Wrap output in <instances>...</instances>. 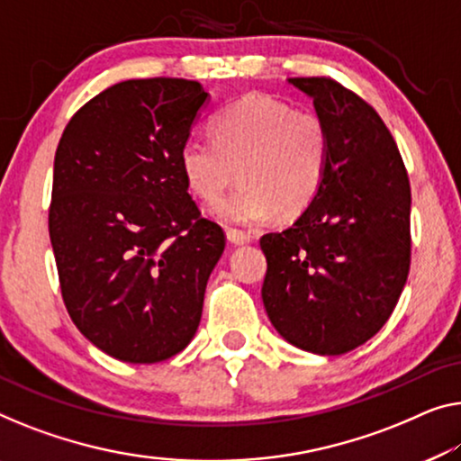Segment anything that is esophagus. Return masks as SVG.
<instances>
[{
  "instance_id": "esophagus-1",
  "label": "esophagus",
  "mask_w": 461,
  "mask_h": 461,
  "mask_svg": "<svg viewBox=\"0 0 461 461\" xmlns=\"http://www.w3.org/2000/svg\"><path fill=\"white\" fill-rule=\"evenodd\" d=\"M228 242L233 246H244L250 242V236L249 233L240 231V230H228Z\"/></svg>"
}]
</instances>
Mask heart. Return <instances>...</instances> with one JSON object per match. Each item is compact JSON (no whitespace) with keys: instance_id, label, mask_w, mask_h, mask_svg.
Wrapping results in <instances>:
<instances>
[{"instance_id":"1","label":"heart","mask_w":461,"mask_h":461,"mask_svg":"<svg viewBox=\"0 0 461 461\" xmlns=\"http://www.w3.org/2000/svg\"><path fill=\"white\" fill-rule=\"evenodd\" d=\"M211 134L182 144L180 169L186 188L207 204L223 196L238 171L242 186L215 207L223 223L250 228L271 212L294 219L317 201L331 155L319 113L249 95L212 118Z\"/></svg>"}]
</instances>
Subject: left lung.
I'll return each mask as SVG.
<instances>
[{
  "label": "left lung",
  "instance_id": "8db88e82",
  "mask_svg": "<svg viewBox=\"0 0 461 461\" xmlns=\"http://www.w3.org/2000/svg\"><path fill=\"white\" fill-rule=\"evenodd\" d=\"M331 139L321 194L284 231L265 233L263 304L292 346L339 356L393 312L410 271V180L381 115L331 78H287Z\"/></svg>",
  "mask_w": 461,
  "mask_h": 461
}]
</instances>
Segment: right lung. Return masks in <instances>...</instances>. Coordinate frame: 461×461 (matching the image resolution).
<instances>
[{"label": "right lung", "mask_w": 461, "mask_h": 461, "mask_svg": "<svg viewBox=\"0 0 461 461\" xmlns=\"http://www.w3.org/2000/svg\"><path fill=\"white\" fill-rule=\"evenodd\" d=\"M207 101L194 80H123L72 115L55 150L61 298L78 331L122 362H161L188 346L225 249L180 169Z\"/></svg>", "instance_id": "obj_1"}]
</instances>
